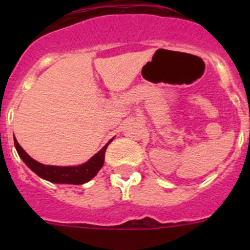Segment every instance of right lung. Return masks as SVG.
Here are the masks:
<instances>
[{
	"mask_svg": "<svg viewBox=\"0 0 250 250\" xmlns=\"http://www.w3.org/2000/svg\"><path fill=\"white\" fill-rule=\"evenodd\" d=\"M112 139L98 152V154H95L90 160L86 161L85 164L77 165V167H54V165H43L31 158L27 152L22 149L21 145L17 143L16 139H15V146H16V150L17 152H19L20 158H21L22 160H23V163H25L35 174H37L40 178L48 180V182L51 183H56V184L80 185L91 180V179L99 173V170L103 167L106 147H107V145H109Z\"/></svg>",
	"mask_w": 250,
	"mask_h": 250,
	"instance_id": "right-lung-1",
	"label": "right lung"
}]
</instances>
